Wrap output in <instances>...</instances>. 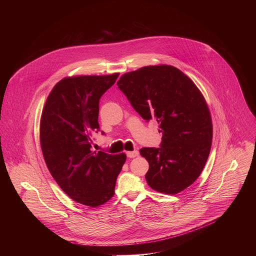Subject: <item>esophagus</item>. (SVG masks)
Wrapping results in <instances>:
<instances>
[{"label": "esophagus", "instance_id": "1", "mask_svg": "<svg viewBox=\"0 0 256 256\" xmlns=\"http://www.w3.org/2000/svg\"><path fill=\"white\" fill-rule=\"evenodd\" d=\"M138 154H139L138 150H132V152H126V156H128V158H136V156H138Z\"/></svg>", "mask_w": 256, "mask_h": 256}]
</instances>
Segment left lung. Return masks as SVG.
I'll return each mask as SVG.
<instances>
[{"mask_svg":"<svg viewBox=\"0 0 256 256\" xmlns=\"http://www.w3.org/2000/svg\"><path fill=\"white\" fill-rule=\"evenodd\" d=\"M134 110L159 124V148H142L150 168L148 186L176 195L200 176L212 141V121L206 100L195 84L170 65L146 66L124 74L117 82Z\"/></svg>","mask_w":256,"mask_h":256,"instance_id":"1","label":"left lung"}]
</instances>
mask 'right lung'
Listing matches in <instances>:
<instances>
[{"label": "right lung", "instance_id": "add662e5", "mask_svg": "<svg viewBox=\"0 0 256 256\" xmlns=\"http://www.w3.org/2000/svg\"><path fill=\"white\" fill-rule=\"evenodd\" d=\"M118 76L61 80L50 91L41 116L40 143L50 174L71 198L88 206L104 204L113 196L126 158L124 154L91 150L92 136L100 130V98Z\"/></svg>", "mask_w": 256, "mask_h": 256}]
</instances>
